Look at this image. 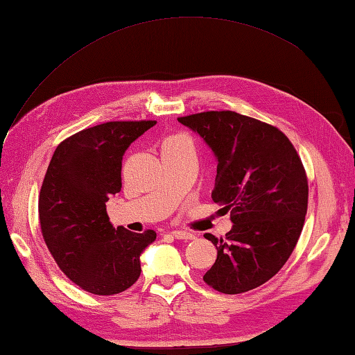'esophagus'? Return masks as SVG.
Returning a JSON list of instances; mask_svg holds the SVG:
<instances>
[{
    "label": "esophagus",
    "instance_id": "1",
    "mask_svg": "<svg viewBox=\"0 0 355 355\" xmlns=\"http://www.w3.org/2000/svg\"><path fill=\"white\" fill-rule=\"evenodd\" d=\"M171 236L175 238V239H184V241L193 239V238H195L193 233L186 232V230H172V232H171Z\"/></svg>",
    "mask_w": 355,
    "mask_h": 355
}]
</instances>
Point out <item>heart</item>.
Masks as SVG:
<instances>
[{
  "mask_svg": "<svg viewBox=\"0 0 355 355\" xmlns=\"http://www.w3.org/2000/svg\"><path fill=\"white\" fill-rule=\"evenodd\" d=\"M172 139H175V137H169V139H166V140H164V141H163V145H164V143H168V141H171V140H172Z\"/></svg>",
  "mask_w": 355,
  "mask_h": 355,
  "instance_id": "b5f03b06",
  "label": "heart"
}]
</instances>
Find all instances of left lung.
<instances>
[{"label": "left lung", "mask_w": 355, "mask_h": 355, "mask_svg": "<svg viewBox=\"0 0 355 355\" xmlns=\"http://www.w3.org/2000/svg\"><path fill=\"white\" fill-rule=\"evenodd\" d=\"M178 122L205 140L216 158L212 198L230 210L225 238L202 276L216 291L238 294L267 282L297 244L308 206L302 162L277 128L233 111H207Z\"/></svg>", "instance_id": "obj_1"}]
</instances>
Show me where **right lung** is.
Here are the masks:
<instances>
[{"mask_svg": "<svg viewBox=\"0 0 355 355\" xmlns=\"http://www.w3.org/2000/svg\"><path fill=\"white\" fill-rule=\"evenodd\" d=\"M153 120L107 122L71 135L55 150L40 193V221L56 263L82 290L111 296L140 276L154 230L112 227L107 201L122 189V160Z\"/></svg>", "mask_w": 355, "mask_h": 355, "instance_id": "obj_1", "label": "right lung"}]
</instances>
